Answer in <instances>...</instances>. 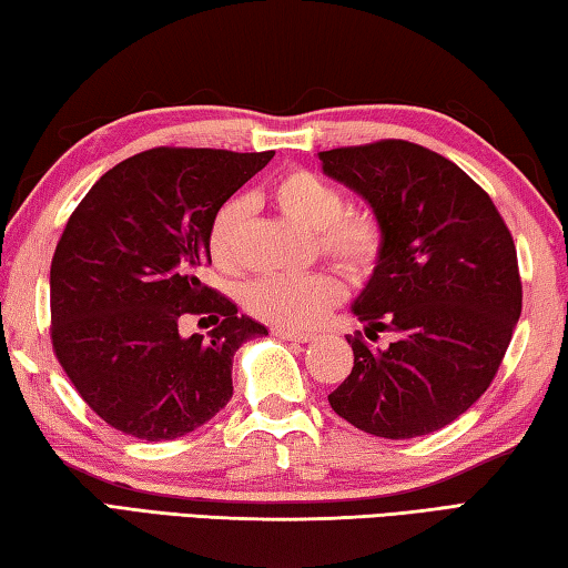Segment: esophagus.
<instances>
[{"label":"esophagus","mask_w":568,"mask_h":568,"mask_svg":"<svg viewBox=\"0 0 568 568\" xmlns=\"http://www.w3.org/2000/svg\"><path fill=\"white\" fill-rule=\"evenodd\" d=\"M275 338H283V341H295V343H307L313 341L315 335L313 333H301V331H283V328H275L273 331Z\"/></svg>","instance_id":"34e87169"}]
</instances>
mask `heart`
I'll use <instances>...</instances> for the list:
<instances>
[{
  "label": "heart",
  "mask_w": 568,
  "mask_h": 568,
  "mask_svg": "<svg viewBox=\"0 0 568 568\" xmlns=\"http://www.w3.org/2000/svg\"><path fill=\"white\" fill-rule=\"evenodd\" d=\"M271 200L291 223L318 233V245L345 273L363 275L376 265L383 230L368 210H345L343 192L311 170H287L273 180ZM247 220V200L230 197L210 220L207 253L220 271L237 267V237ZM341 281L331 273L267 275L245 287L250 315L283 331H305L341 301Z\"/></svg>",
  "instance_id": "obj_1"
}]
</instances>
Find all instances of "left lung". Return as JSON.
Here are the masks:
<instances>
[{
	"instance_id": "left-lung-1",
	"label": "left lung",
	"mask_w": 568,
	"mask_h": 568,
	"mask_svg": "<svg viewBox=\"0 0 568 568\" xmlns=\"http://www.w3.org/2000/svg\"><path fill=\"white\" fill-rule=\"evenodd\" d=\"M331 180L361 195L383 247L351 311L353 371L328 403L381 438L434 434L491 386L521 315L516 245L491 197L454 162L406 140L318 152Z\"/></svg>"
}]
</instances>
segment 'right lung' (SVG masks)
<instances>
[{"label": "right lung", "instance_id": "right-lung-1", "mask_svg": "<svg viewBox=\"0 0 568 568\" xmlns=\"http://www.w3.org/2000/svg\"><path fill=\"white\" fill-rule=\"evenodd\" d=\"M273 152L155 148L94 182L50 271L52 345L84 403L122 434L172 440L233 398V355L267 335L203 283L210 220ZM223 317L185 339L182 314ZM205 321V318H200Z\"/></svg>", "mask_w": 568, "mask_h": 568}]
</instances>
